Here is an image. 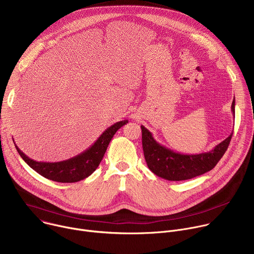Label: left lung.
Masks as SVG:
<instances>
[{"label":"left lung","instance_id":"1","mask_svg":"<svg viewBox=\"0 0 254 254\" xmlns=\"http://www.w3.org/2000/svg\"><path fill=\"white\" fill-rule=\"evenodd\" d=\"M231 112L235 118V99L232 101ZM140 127L143 156L149 169L168 181L189 180L211 171L225 154L233 133L209 152L184 155L166 148L154 138L148 128L143 126Z\"/></svg>","mask_w":254,"mask_h":254}]
</instances>
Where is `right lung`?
Listing matches in <instances>:
<instances>
[{
	"label": "right lung",
	"mask_w": 254,
	"mask_h": 254,
	"mask_svg": "<svg viewBox=\"0 0 254 254\" xmlns=\"http://www.w3.org/2000/svg\"><path fill=\"white\" fill-rule=\"evenodd\" d=\"M127 123L128 121L125 120L114 124L106 128L87 150L73 158L61 162L47 163L34 161L27 157L16 144L15 146L25 163L44 178L60 183H74L87 178L97 169L113 136Z\"/></svg>",
	"instance_id": "1"
}]
</instances>
